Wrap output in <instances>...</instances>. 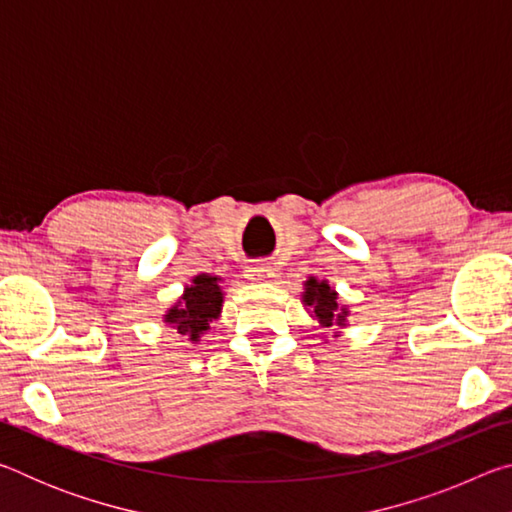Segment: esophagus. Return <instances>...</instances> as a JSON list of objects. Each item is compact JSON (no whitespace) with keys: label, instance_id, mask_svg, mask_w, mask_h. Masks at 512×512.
I'll return each mask as SVG.
<instances>
[{"label":"esophagus","instance_id":"1","mask_svg":"<svg viewBox=\"0 0 512 512\" xmlns=\"http://www.w3.org/2000/svg\"><path fill=\"white\" fill-rule=\"evenodd\" d=\"M273 275H275L273 268L268 266V264H264V262H257V264L246 266V277H248V280H253V282H264V280H268V277H273Z\"/></svg>","mask_w":512,"mask_h":512}]
</instances>
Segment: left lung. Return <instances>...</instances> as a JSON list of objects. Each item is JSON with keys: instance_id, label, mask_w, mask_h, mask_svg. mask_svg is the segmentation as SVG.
<instances>
[{"instance_id": "8db88e82", "label": "left lung", "mask_w": 512, "mask_h": 512, "mask_svg": "<svg viewBox=\"0 0 512 512\" xmlns=\"http://www.w3.org/2000/svg\"><path fill=\"white\" fill-rule=\"evenodd\" d=\"M302 302L311 307V314L318 318V323L323 327H332L334 323L343 325L345 316H348V311L339 307V302H336V291L325 280L318 282L316 277H309L307 280Z\"/></svg>"}]
</instances>
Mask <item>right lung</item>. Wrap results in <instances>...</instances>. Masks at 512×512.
Masks as SVG:
<instances>
[{"label": "right lung", "mask_w": 512, "mask_h": 512, "mask_svg": "<svg viewBox=\"0 0 512 512\" xmlns=\"http://www.w3.org/2000/svg\"><path fill=\"white\" fill-rule=\"evenodd\" d=\"M219 277L214 275H196L192 287H187L183 298L178 305H173L164 323H169L178 329V334H187L192 341H198V336L210 329L214 318H219L223 293L219 284Z\"/></svg>", "instance_id": "right-lung-1"}]
</instances>
